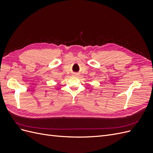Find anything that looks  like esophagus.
I'll use <instances>...</instances> for the list:
<instances>
[{
    "label": "esophagus",
    "mask_w": 153,
    "mask_h": 153,
    "mask_svg": "<svg viewBox=\"0 0 153 153\" xmlns=\"http://www.w3.org/2000/svg\"><path fill=\"white\" fill-rule=\"evenodd\" d=\"M73 75H74V76H77V75H78V74H77V73H74Z\"/></svg>",
    "instance_id": "obj_1"
}]
</instances>
